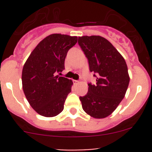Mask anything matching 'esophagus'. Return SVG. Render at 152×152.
Returning <instances> with one entry per match:
<instances>
[{
  "label": "esophagus",
  "instance_id": "34e87169",
  "mask_svg": "<svg viewBox=\"0 0 152 152\" xmlns=\"http://www.w3.org/2000/svg\"><path fill=\"white\" fill-rule=\"evenodd\" d=\"M73 84H74V85H77V84L79 83V81H77V80H73Z\"/></svg>",
  "mask_w": 152,
  "mask_h": 152
}]
</instances>
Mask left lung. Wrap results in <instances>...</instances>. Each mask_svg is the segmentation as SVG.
<instances>
[{"instance_id": "left-lung-1", "label": "left lung", "mask_w": 152, "mask_h": 152, "mask_svg": "<svg viewBox=\"0 0 152 152\" xmlns=\"http://www.w3.org/2000/svg\"><path fill=\"white\" fill-rule=\"evenodd\" d=\"M78 42L88 59L90 70L96 73V85L88 84L87 93L79 98L82 108L94 118H104L125 96L130 79L126 63L104 37H79Z\"/></svg>"}]
</instances>
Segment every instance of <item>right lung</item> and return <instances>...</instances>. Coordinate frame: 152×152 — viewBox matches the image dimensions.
<instances>
[{
	"mask_svg": "<svg viewBox=\"0 0 152 152\" xmlns=\"http://www.w3.org/2000/svg\"><path fill=\"white\" fill-rule=\"evenodd\" d=\"M77 37L52 34L44 38L29 55L22 71L24 94L31 107L40 115L54 117L62 112L73 85L71 79L56 73L65 68L67 51Z\"/></svg>",
	"mask_w": 152,
	"mask_h": 152,
	"instance_id": "add662e5",
	"label": "right lung"
}]
</instances>
